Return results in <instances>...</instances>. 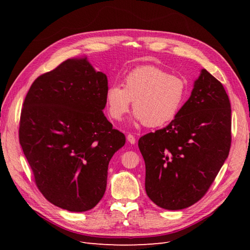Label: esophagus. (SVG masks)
I'll use <instances>...</instances> for the list:
<instances>
[{"instance_id":"34e87169","label":"esophagus","mask_w":250,"mask_h":250,"mask_svg":"<svg viewBox=\"0 0 250 250\" xmlns=\"http://www.w3.org/2000/svg\"><path fill=\"white\" fill-rule=\"evenodd\" d=\"M127 141L129 142L130 144H134V143H135V138L133 137L132 134H128V135H127Z\"/></svg>"}]
</instances>
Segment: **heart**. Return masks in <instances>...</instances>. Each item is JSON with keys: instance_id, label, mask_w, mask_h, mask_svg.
I'll list each match as a JSON object with an SVG mask.
<instances>
[{"instance_id": "1", "label": "heart", "mask_w": 250, "mask_h": 250, "mask_svg": "<svg viewBox=\"0 0 250 250\" xmlns=\"http://www.w3.org/2000/svg\"><path fill=\"white\" fill-rule=\"evenodd\" d=\"M188 82L154 65L139 66L128 73L124 87L111 85L105 93V104L111 119L122 121L133 101L134 118L148 127L171 122L183 108Z\"/></svg>"}]
</instances>
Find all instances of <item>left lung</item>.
<instances>
[{
    "mask_svg": "<svg viewBox=\"0 0 250 250\" xmlns=\"http://www.w3.org/2000/svg\"><path fill=\"white\" fill-rule=\"evenodd\" d=\"M230 130L229 96L222 83L202 69L175 119L139 140L148 197L170 210L200 200L229 156Z\"/></svg>",
    "mask_w": 250,
    "mask_h": 250,
    "instance_id": "8db88e82",
    "label": "left lung"
}]
</instances>
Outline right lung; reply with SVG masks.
<instances>
[{"instance_id": "obj_1", "label": "right lung", "mask_w": 250, "mask_h": 250, "mask_svg": "<svg viewBox=\"0 0 250 250\" xmlns=\"http://www.w3.org/2000/svg\"><path fill=\"white\" fill-rule=\"evenodd\" d=\"M107 84L86 57L67 59L25 98L20 144L39 190L58 208L88 210L106 190L108 164L126 141L103 113Z\"/></svg>"}]
</instances>
